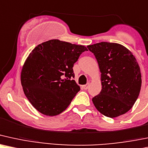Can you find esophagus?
<instances>
[{"mask_svg":"<svg viewBox=\"0 0 148 148\" xmlns=\"http://www.w3.org/2000/svg\"><path fill=\"white\" fill-rule=\"evenodd\" d=\"M88 87H89V84H86L84 85V86H82V88H84V89H85V90H87L88 88Z\"/></svg>","mask_w":148,"mask_h":148,"instance_id":"34e87169","label":"esophagus"}]
</instances>
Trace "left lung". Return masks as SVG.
Masks as SVG:
<instances>
[{
    "label": "left lung",
    "mask_w": 148,
    "mask_h": 148,
    "mask_svg": "<svg viewBox=\"0 0 148 148\" xmlns=\"http://www.w3.org/2000/svg\"><path fill=\"white\" fill-rule=\"evenodd\" d=\"M101 72L102 90L92 98L95 108L109 118L125 114L132 107L141 87L140 67L127 48L116 43L87 46Z\"/></svg>",
    "instance_id": "left-lung-1"
}]
</instances>
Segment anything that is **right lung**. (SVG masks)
<instances>
[{"label": "right lung", "instance_id": "obj_1", "mask_svg": "<svg viewBox=\"0 0 148 148\" xmlns=\"http://www.w3.org/2000/svg\"><path fill=\"white\" fill-rule=\"evenodd\" d=\"M87 50L84 46L52 39L38 45L23 66L21 81L25 96L40 113L64 112L80 90L73 78L74 64Z\"/></svg>", "mask_w": 148, "mask_h": 148}]
</instances>
